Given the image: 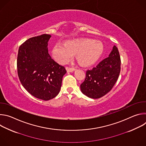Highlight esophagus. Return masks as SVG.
<instances>
[{"mask_svg": "<svg viewBox=\"0 0 146 146\" xmlns=\"http://www.w3.org/2000/svg\"><path fill=\"white\" fill-rule=\"evenodd\" d=\"M66 70L68 72H72L76 70L75 68H69V67H66Z\"/></svg>", "mask_w": 146, "mask_h": 146, "instance_id": "obj_1", "label": "esophagus"}]
</instances>
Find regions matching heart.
Listing matches in <instances>:
<instances>
[{
    "label": "heart",
    "instance_id": "1",
    "mask_svg": "<svg viewBox=\"0 0 146 146\" xmlns=\"http://www.w3.org/2000/svg\"><path fill=\"white\" fill-rule=\"evenodd\" d=\"M103 51V45L100 41L81 38L66 41L65 44H55L52 49V55L59 63L65 64L76 54L80 65L90 66L98 60Z\"/></svg>",
    "mask_w": 146,
    "mask_h": 146
}]
</instances>
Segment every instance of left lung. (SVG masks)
<instances>
[{
  "mask_svg": "<svg viewBox=\"0 0 146 146\" xmlns=\"http://www.w3.org/2000/svg\"><path fill=\"white\" fill-rule=\"evenodd\" d=\"M121 59L115 46L109 56L86 72L84 81L80 85L83 94L92 99H98L111 91L116 82L121 70Z\"/></svg>",
  "mask_w": 146,
  "mask_h": 146,
  "instance_id": "left-lung-1",
  "label": "left lung"
}]
</instances>
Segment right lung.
<instances>
[{"instance_id": "right-lung-1", "label": "right lung", "mask_w": 146, "mask_h": 146, "mask_svg": "<svg viewBox=\"0 0 146 146\" xmlns=\"http://www.w3.org/2000/svg\"><path fill=\"white\" fill-rule=\"evenodd\" d=\"M51 35L43 34L26 40L19 48L17 71L23 87L32 95L43 100L55 98L59 92L64 66L55 62L48 54Z\"/></svg>"}]
</instances>
